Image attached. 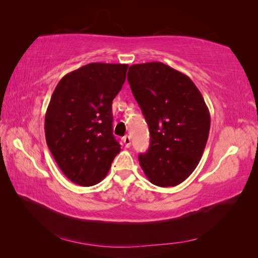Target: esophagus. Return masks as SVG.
Wrapping results in <instances>:
<instances>
[{"label":"esophagus","instance_id":"1","mask_svg":"<svg viewBox=\"0 0 258 258\" xmlns=\"http://www.w3.org/2000/svg\"><path fill=\"white\" fill-rule=\"evenodd\" d=\"M123 143H124V145H126V147H130V145H131V137L130 136L123 137Z\"/></svg>","mask_w":258,"mask_h":258}]
</instances>
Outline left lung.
<instances>
[{"label":"left lung","mask_w":258,"mask_h":258,"mask_svg":"<svg viewBox=\"0 0 258 258\" xmlns=\"http://www.w3.org/2000/svg\"><path fill=\"white\" fill-rule=\"evenodd\" d=\"M128 82L151 135L140 166L154 185L181 184L196 169L210 131V113L188 76L161 62L129 68Z\"/></svg>","instance_id":"left-lung-1"}]
</instances>
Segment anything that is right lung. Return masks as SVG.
<instances>
[{
  "label": "right lung",
  "mask_w": 258,
  "mask_h": 258,
  "mask_svg": "<svg viewBox=\"0 0 258 258\" xmlns=\"http://www.w3.org/2000/svg\"><path fill=\"white\" fill-rule=\"evenodd\" d=\"M128 64L89 63L62 77L45 115V137L63 174L80 186L106 176L120 152L113 136L112 102Z\"/></svg>",
  "instance_id": "obj_1"
}]
</instances>
